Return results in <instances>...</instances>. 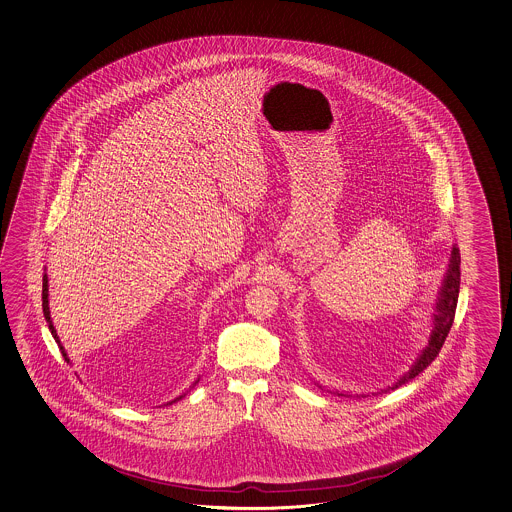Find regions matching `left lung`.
I'll return each mask as SVG.
<instances>
[{
    "label": "left lung",
    "mask_w": 512,
    "mask_h": 512,
    "mask_svg": "<svg viewBox=\"0 0 512 512\" xmlns=\"http://www.w3.org/2000/svg\"><path fill=\"white\" fill-rule=\"evenodd\" d=\"M459 287H461V251H459L457 244H455L453 251H451V259H449L448 274H446V279H444V285L440 288L435 325H433L429 346L422 351V355L412 364L411 370L403 375V377H399L398 383L394 387H388L387 390H390V388L394 390V388L409 383L411 379H414L420 372H424L425 368L437 359L438 351L444 346V340L448 337L449 329L453 325L457 300H459ZM338 396H346V394H338Z\"/></svg>",
    "instance_id": "obj_1"
}]
</instances>
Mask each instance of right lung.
<instances>
[{"label": "right lung", "mask_w": 512, "mask_h": 512, "mask_svg": "<svg viewBox=\"0 0 512 512\" xmlns=\"http://www.w3.org/2000/svg\"><path fill=\"white\" fill-rule=\"evenodd\" d=\"M42 311H44V318H46V322L50 324L51 335H53L55 342H57V344H59V348H61L64 361L70 362L68 355H66V351H64L63 346H61V340H59V337H57V331H55V327H53V324H51L50 305H48V275L46 274H44V277H42ZM181 398H183V396H179L177 399ZM177 399H174V401H177ZM174 401H170V403H174Z\"/></svg>", "instance_id": "obj_1"}]
</instances>
